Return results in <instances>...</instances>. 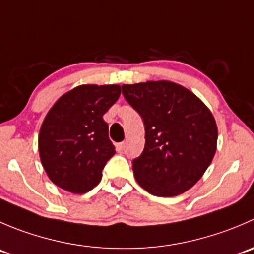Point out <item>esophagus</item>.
<instances>
[{
  "label": "esophagus",
  "mask_w": 254,
  "mask_h": 254,
  "mask_svg": "<svg viewBox=\"0 0 254 254\" xmlns=\"http://www.w3.org/2000/svg\"><path fill=\"white\" fill-rule=\"evenodd\" d=\"M117 150L119 152H124L125 151V142H119V144H117Z\"/></svg>",
  "instance_id": "34e87169"
}]
</instances>
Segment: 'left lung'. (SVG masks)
Returning <instances> with one entry per match:
<instances>
[{
    "mask_svg": "<svg viewBox=\"0 0 254 254\" xmlns=\"http://www.w3.org/2000/svg\"><path fill=\"white\" fill-rule=\"evenodd\" d=\"M122 89L145 127L144 150L132 160L137 184L160 197L191 189L215 156L217 125L212 113L193 93L167 80Z\"/></svg>",
    "mask_w": 254,
    "mask_h": 254,
    "instance_id": "left-lung-1",
    "label": "left lung"
}]
</instances>
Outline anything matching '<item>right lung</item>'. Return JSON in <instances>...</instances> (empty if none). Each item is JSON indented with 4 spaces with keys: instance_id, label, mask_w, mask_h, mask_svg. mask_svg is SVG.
<instances>
[{
    "instance_id": "1",
    "label": "right lung",
    "mask_w": 254,
    "mask_h": 254,
    "mask_svg": "<svg viewBox=\"0 0 254 254\" xmlns=\"http://www.w3.org/2000/svg\"><path fill=\"white\" fill-rule=\"evenodd\" d=\"M119 85H80L62 95L41 127L38 149L53 184L85 193L102 180L115 146L103 115L120 97Z\"/></svg>"
}]
</instances>
